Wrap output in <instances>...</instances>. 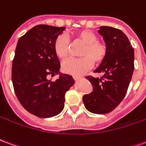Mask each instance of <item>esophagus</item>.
Returning a JSON list of instances; mask_svg holds the SVG:
<instances>
[{
  "label": "esophagus",
  "mask_w": 146,
  "mask_h": 146,
  "mask_svg": "<svg viewBox=\"0 0 146 146\" xmlns=\"http://www.w3.org/2000/svg\"><path fill=\"white\" fill-rule=\"evenodd\" d=\"M73 78H74V80H78V79H80L81 76H73Z\"/></svg>",
  "instance_id": "34e87169"
}]
</instances>
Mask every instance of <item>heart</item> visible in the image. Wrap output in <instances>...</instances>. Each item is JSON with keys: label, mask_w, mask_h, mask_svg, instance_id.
<instances>
[{"label": "heart", "mask_w": 146, "mask_h": 146, "mask_svg": "<svg viewBox=\"0 0 146 146\" xmlns=\"http://www.w3.org/2000/svg\"><path fill=\"white\" fill-rule=\"evenodd\" d=\"M74 36L86 44L81 52L79 59H71L63 63L62 71L66 74L73 76L83 74L91 68L92 62L96 64H100L107 58L108 49L107 45L98 40L95 33L89 30L78 31ZM54 50L58 58L64 60L69 56L70 43L68 39L64 35H60L55 39Z\"/></svg>", "instance_id": "b5f03b06"}]
</instances>
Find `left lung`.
I'll return each instance as SVG.
<instances>
[{"mask_svg":"<svg viewBox=\"0 0 146 146\" xmlns=\"http://www.w3.org/2000/svg\"><path fill=\"white\" fill-rule=\"evenodd\" d=\"M98 31L108 49L107 58L94 72L100 78L87 76L92 91L82 97L89 112L104 114L111 112L123 100L134 72V49L127 36L120 29L101 26Z\"/></svg>","mask_w":146,"mask_h":146,"instance_id":"1","label":"left lung"}]
</instances>
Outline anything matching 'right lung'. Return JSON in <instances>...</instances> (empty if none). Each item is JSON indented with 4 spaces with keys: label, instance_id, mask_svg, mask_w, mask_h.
Here are the masks:
<instances>
[{
    "label": "right lung",
    "instance_id": "obj_1",
    "mask_svg": "<svg viewBox=\"0 0 146 146\" xmlns=\"http://www.w3.org/2000/svg\"><path fill=\"white\" fill-rule=\"evenodd\" d=\"M64 27L34 26L19 38L11 68V80L18 100L28 112L46 118L59 114L64 107V95L74 83L69 74L57 80L48 75L58 74L60 64L54 43Z\"/></svg>",
    "mask_w": 146,
    "mask_h": 146
}]
</instances>
